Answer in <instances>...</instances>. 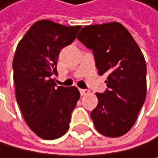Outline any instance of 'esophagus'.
Segmentation results:
<instances>
[{"label": "esophagus", "instance_id": "1", "mask_svg": "<svg viewBox=\"0 0 158 158\" xmlns=\"http://www.w3.org/2000/svg\"><path fill=\"white\" fill-rule=\"evenodd\" d=\"M80 92H81V95L83 96V95H86L89 93V90H87V89H80Z\"/></svg>", "mask_w": 158, "mask_h": 158}]
</instances>
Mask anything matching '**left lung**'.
<instances>
[{"label":"left lung","instance_id":"left-lung-1","mask_svg":"<svg viewBox=\"0 0 158 158\" xmlns=\"http://www.w3.org/2000/svg\"><path fill=\"white\" fill-rule=\"evenodd\" d=\"M77 39L92 50L100 76L107 73V89L96 93L90 113L98 133L118 138L134 126L147 95V65L139 47L123 24L113 21L83 27Z\"/></svg>","mask_w":158,"mask_h":158}]
</instances>
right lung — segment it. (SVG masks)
Here are the masks:
<instances>
[{"label":"right lung","mask_w":158,"mask_h":158,"mask_svg":"<svg viewBox=\"0 0 158 158\" xmlns=\"http://www.w3.org/2000/svg\"><path fill=\"white\" fill-rule=\"evenodd\" d=\"M81 27L38 20L17 44L12 62L15 98L27 126L43 139L67 133L80 99L76 86H56L51 76L58 75L60 51L73 43Z\"/></svg>","instance_id":"add662e5"}]
</instances>
